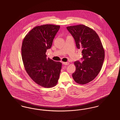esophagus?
<instances>
[{
  "label": "esophagus",
  "mask_w": 120,
  "mask_h": 120,
  "mask_svg": "<svg viewBox=\"0 0 120 120\" xmlns=\"http://www.w3.org/2000/svg\"><path fill=\"white\" fill-rule=\"evenodd\" d=\"M63 64L65 65H68L69 64V63L67 62H63Z\"/></svg>",
  "instance_id": "esophagus-1"
}]
</instances>
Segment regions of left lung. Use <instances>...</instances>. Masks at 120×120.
Wrapping results in <instances>:
<instances>
[{
	"label": "left lung",
	"mask_w": 120,
	"mask_h": 120,
	"mask_svg": "<svg viewBox=\"0 0 120 120\" xmlns=\"http://www.w3.org/2000/svg\"><path fill=\"white\" fill-rule=\"evenodd\" d=\"M78 49H82V61H76L75 72L72 74L77 83L85 84L93 80L100 72L105 57L101 40L94 31L84 25L67 26Z\"/></svg>",
	"instance_id": "obj_1"
}]
</instances>
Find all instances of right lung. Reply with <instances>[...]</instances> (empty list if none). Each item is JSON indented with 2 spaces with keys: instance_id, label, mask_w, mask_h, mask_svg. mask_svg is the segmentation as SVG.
<instances>
[{
  "instance_id": "1",
  "label": "right lung",
  "mask_w": 120,
  "mask_h": 120,
  "mask_svg": "<svg viewBox=\"0 0 120 120\" xmlns=\"http://www.w3.org/2000/svg\"><path fill=\"white\" fill-rule=\"evenodd\" d=\"M60 26L46 24L37 26L27 34L22 46V57L26 72L40 86L52 88L56 85L62 63L47 58Z\"/></svg>"
}]
</instances>
